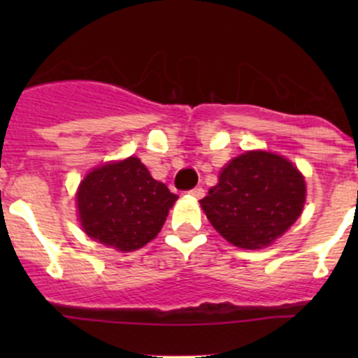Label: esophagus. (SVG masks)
<instances>
[{"instance_id":"1","label":"esophagus","mask_w":358,"mask_h":358,"mask_svg":"<svg viewBox=\"0 0 358 358\" xmlns=\"http://www.w3.org/2000/svg\"><path fill=\"white\" fill-rule=\"evenodd\" d=\"M189 196H192L194 199H201V197L204 196V189H202V187H196V189L189 190Z\"/></svg>"}]
</instances>
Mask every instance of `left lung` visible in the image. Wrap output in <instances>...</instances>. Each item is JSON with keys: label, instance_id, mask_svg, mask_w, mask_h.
I'll use <instances>...</instances> for the list:
<instances>
[{"label": "left lung", "instance_id": "left-lung-1", "mask_svg": "<svg viewBox=\"0 0 358 358\" xmlns=\"http://www.w3.org/2000/svg\"><path fill=\"white\" fill-rule=\"evenodd\" d=\"M305 194V178L292 162L252 150L223 168L218 185L201 199V206L216 232L230 244L259 249L298 220Z\"/></svg>", "mask_w": 358, "mask_h": 358}]
</instances>
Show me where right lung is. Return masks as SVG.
Instances as JSON below:
<instances>
[{
    "label": "right lung",
    "mask_w": 358,
    "mask_h": 358,
    "mask_svg": "<svg viewBox=\"0 0 358 358\" xmlns=\"http://www.w3.org/2000/svg\"><path fill=\"white\" fill-rule=\"evenodd\" d=\"M176 199L138 157H128L86 175L78 190L79 222L92 239L135 251L157 236Z\"/></svg>",
    "instance_id": "add662e5"
}]
</instances>
